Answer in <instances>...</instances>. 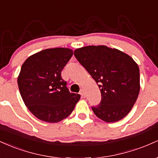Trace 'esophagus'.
Listing matches in <instances>:
<instances>
[{
  "label": "esophagus",
  "instance_id": "1",
  "mask_svg": "<svg viewBox=\"0 0 158 158\" xmlns=\"http://www.w3.org/2000/svg\"><path fill=\"white\" fill-rule=\"evenodd\" d=\"M79 94H80V95L82 96V97H85V90L84 89H81L80 91H79Z\"/></svg>",
  "mask_w": 158,
  "mask_h": 158
}]
</instances>
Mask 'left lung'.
Here are the masks:
<instances>
[{
    "label": "left lung",
    "mask_w": 158,
    "mask_h": 158,
    "mask_svg": "<svg viewBox=\"0 0 158 158\" xmlns=\"http://www.w3.org/2000/svg\"><path fill=\"white\" fill-rule=\"evenodd\" d=\"M74 56L100 89L102 99L92 110L106 123L120 120L130 112L139 92V70L126 53L104 45L74 50Z\"/></svg>",
    "instance_id": "8db88e82"
}]
</instances>
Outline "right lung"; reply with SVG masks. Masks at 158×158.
Listing matches in <instances>:
<instances>
[{"mask_svg":"<svg viewBox=\"0 0 158 158\" xmlns=\"http://www.w3.org/2000/svg\"><path fill=\"white\" fill-rule=\"evenodd\" d=\"M73 53L68 48L46 49L30 56L21 66L18 77L20 94L38 119L60 122L72 113L80 99L79 94L70 93L61 76Z\"/></svg>","mask_w":158,"mask_h":158,"instance_id":"obj_1","label":"right lung"}]
</instances>
